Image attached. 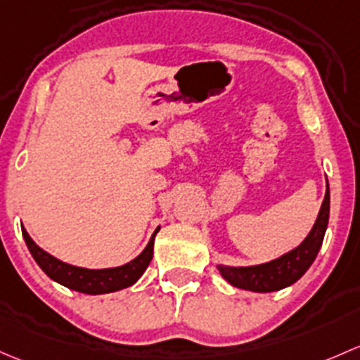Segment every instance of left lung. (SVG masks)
I'll use <instances>...</instances> for the list:
<instances>
[{
    "instance_id": "8db88e82",
    "label": "left lung",
    "mask_w": 360,
    "mask_h": 360,
    "mask_svg": "<svg viewBox=\"0 0 360 360\" xmlns=\"http://www.w3.org/2000/svg\"><path fill=\"white\" fill-rule=\"evenodd\" d=\"M329 221V184L326 180V195L319 210L317 220L312 231L296 248L288 253L281 255L276 260H270L260 265L231 266L218 263L217 269L220 276L239 290L255 292H272L284 290L295 284L316 260L319 250L324 240L326 229Z\"/></svg>"
}]
</instances>
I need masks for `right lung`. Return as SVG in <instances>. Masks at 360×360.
<instances>
[{
	"mask_svg": "<svg viewBox=\"0 0 360 360\" xmlns=\"http://www.w3.org/2000/svg\"><path fill=\"white\" fill-rule=\"evenodd\" d=\"M159 229L161 227L155 229L149 243L139 257L124 263V265L110 266V269H84V266L70 265V263L58 260L53 255L46 253L43 248H39L24 227H22V236H24L32 258L51 281L69 288V290L84 292V295H105V292H114L133 286L142 277V274L146 272L150 260H153L154 239Z\"/></svg>",
	"mask_w": 360,
	"mask_h": 360,
	"instance_id": "1",
	"label": "right lung"
}]
</instances>
